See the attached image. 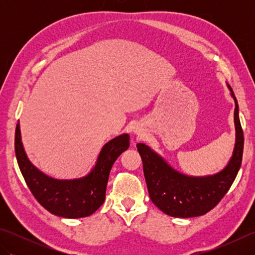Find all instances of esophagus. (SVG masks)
Listing matches in <instances>:
<instances>
[{
  "label": "esophagus",
  "instance_id": "34e87169",
  "mask_svg": "<svg viewBox=\"0 0 255 255\" xmlns=\"http://www.w3.org/2000/svg\"><path fill=\"white\" fill-rule=\"evenodd\" d=\"M138 134H139V133H138Z\"/></svg>",
  "mask_w": 255,
  "mask_h": 255
}]
</instances>
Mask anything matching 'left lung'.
Wrapping results in <instances>:
<instances>
[{"instance_id":"1","label":"left lung","mask_w":255,"mask_h":255,"mask_svg":"<svg viewBox=\"0 0 255 255\" xmlns=\"http://www.w3.org/2000/svg\"><path fill=\"white\" fill-rule=\"evenodd\" d=\"M235 99L236 144L229 163L217 174L194 177L175 171L144 143L137 148L142 159L143 173L152 203L166 215L177 218L198 217L207 214L224 198L239 172L243 154V130L239 119V107Z\"/></svg>"}]
</instances>
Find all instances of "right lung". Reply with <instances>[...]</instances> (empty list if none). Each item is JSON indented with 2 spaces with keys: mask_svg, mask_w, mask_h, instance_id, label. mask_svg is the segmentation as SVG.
<instances>
[{
  "mask_svg": "<svg viewBox=\"0 0 255 255\" xmlns=\"http://www.w3.org/2000/svg\"><path fill=\"white\" fill-rule=\"evenodd\" d=\"M129 148V134L108 141L90 174L75 180H56L30 163L23 148L19 124L15 130V153L27 186L42 207L63 218L88 217L105 200L108 176L114 162Z\"/></svg>",
  "mask_w": 255,
  "mask_h": 255,
  "instance_id": "obj_1",
  "label": "right lung"
}]
</instances>
